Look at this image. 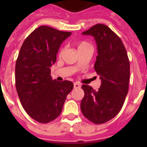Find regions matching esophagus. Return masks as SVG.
Here are the masks:
<instances>
[{
	"instance_id": "34e87169",
	"label": "esophagus",
	"mask_w": 147,
	"mask_h": 147,
	"mask_svg": "<svg viewBox=\"0 0 147 147\" xmlns=\"http://www.w3.org/2000/svg\"><path fill=\"white\" fill-rule=\"evenodd\" d=\"M74 88H80L81 85H80V84H79V83L75 82L74 84Z\"/></svg>"
}]
</instances>
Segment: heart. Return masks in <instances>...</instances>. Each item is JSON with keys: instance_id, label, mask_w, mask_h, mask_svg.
I'll return each mask as SVG.
<instances>
[{"instance_id": "heart-1", "label": "heart", "mask_w": 147, "mask_h": 147, "mask_svg": "<svg viewBox=\"0 0 147 147\" xmlns=\"http://www.w3.org/2000/svg\"><path fill=\"white\" fill-rule=\"evenodd\" d=\"M88 46H90L89 43H88V42H85V41H81V42H78V44H77V49H78V51H80V49H84V48L88 47ZM62 51H63V49H61V50H60V51H59V54H62Z\"/></svg>"}]
</instances>
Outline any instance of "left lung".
<instances>
[{
	"label": "left lung",
	"mask_w": 147,
	"mask_h": 147,
	"mask_svg": "<svg viewBox=\"0 0 147 147\" xmlns=\"http://www.w3.org/2000/svg\"><path fill=\"white\" fill-rule=\"evenodd\" d=\"M82 34L96 40L98 56L94 69L102 83L97 91L89 85L82 86L85 96L80 107L85 118L101 124L115 117L124 105L129 88V58L120 37L107 26L98 23Z\"/></svg>",
	"instance_id": "8db88e82"
}]
</instances>
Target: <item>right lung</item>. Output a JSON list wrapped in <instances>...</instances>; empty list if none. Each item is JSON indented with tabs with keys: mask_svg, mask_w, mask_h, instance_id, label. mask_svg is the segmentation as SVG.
Here are the masks:
<instances>
[{
	"mask_svg": "<svg viewBox=\"0 0 147 147\" xmlns=\"http://www.w3.org/2000/svg\"><path fill=\"white\" fill-rule=\"evenodd\" d=\"M71 32L42 26L26 37L15 65V85L21 105L30 117L46 124L60 115L71 82L51 76L60 45Z\"/></svg>",
	"mask_w": 147,
	"mask_h": 147,
	"instance_id": "1",
	"label": "right lung"
}]
</instances>
